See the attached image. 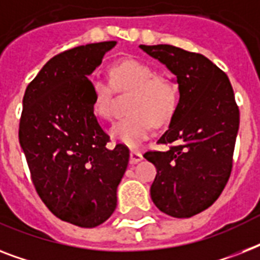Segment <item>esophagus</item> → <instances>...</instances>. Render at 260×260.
Instances as JSON below:
<instances>
[{"label": "esophagus", "mask_w": 260, "mask_h": 260, "mask_svg": "<svg viewBox=\"0 0 260 260\" xmlns=\"http://www.w3.org/2000/svg\"><path fill=\"white\" fill-rule=\"evenodd\" d=\"M131 159L129 162L132 163V165H136V163H139L140 160H143V154L140 152V151H136V150H132L131 151Z\"/></svg>", "instance_id": "esophagus-1"}]
</instances>
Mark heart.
Returning <instances> with one entry per match:
<instances>
[{"mask_svg":"<svg viewBox=\"0 0 260 260\" xmlns=\"http://www.w3.org/2000/svg\"><path fill=\"white\" fill-rule=\"evenodd\" d=\"M110 83L100 77L91 79L93 104L91 109L97 117H112V94L114 89L129 93L128 113L112 125L109 135L124 146L136 148L151 135L152 124L163 125L174 116L179 100L177 82L167 77H158L151 66L140 60H124L109 71Z\"/></svg>","mask_w":260,"mask_h":260,"instance_id":"1","label":"heart"}]
</instances>
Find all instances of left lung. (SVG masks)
Listing matches in <instances>:
<instances>
[{
	"label": "left lung",
	"mask_w": 260,
	"mask_h": 260,
	"mask_svg": "<svg viewBox=\"0 0 260 260\" xmlns=\"http://www.w3.org/2000/svg\"><path fill=\"white\" fill-rule=\"evenodd\" d=\"M175 77L179 101L159 139L167 151H148L156 177L151 198L160 212L186 218L208 209L230 179L239 108L224 71L204 55L169 44L140 46Z\"/></svg>",
	"instance_id": "left-lung-1"
}]
</instances>
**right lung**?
<instances>
[{
  "instance_id": "add662e5",
  "label": "right lung",
  "mask_w": 260,
  "mask_h": 260,
  "mask_svg": "<svg viewBox=\"0 0 260 260\" xmlns=\"http://www.w3.org/2000/svg\"><path fill=\"white\" fill-rule=\"evenodd\" d=\"M117 42L75 47L43 66L22 98L18 140L39 197L63 221L94 228L112 216L129 150L106 147L90 75Z\"/></svg>"
}]
</instances>
